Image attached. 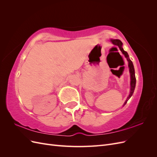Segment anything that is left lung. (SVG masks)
<instances>
[{
  "mask_svg": "<svg viewBox=\"0 0 157 157\" xmlns=\"http://www.w3.org/2000/svg\"><path fill=\"white\" fill-rule=\"evenodd\" d=\"M110 41L112 42V43L114 45H116L117 46H118L120 50L122 52V53L124 54V56H125V58H126L128 62V67H129V72H130V94L128 95V96L126 99V100L125 101L124 105V106L126 105V103H127V101H128L132 96L134 94V90H135V87H136V76H135V70H134V65H133L132 61L130 60L129 56H128V53L124 50L122 48V42L118 39H110Z\"/></svg>",
  "mask_w": 157,
  "mask_h": 157,
  "instance_id": "1",
  "label": "left lung"
}]
</instances>
